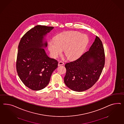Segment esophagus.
I'll return each mask as SVG.
<instances>
[{"label":"esophagus","instance_id":"esophagus-1","mask_svg":"<svg viewBox=\"0 0 124 124\" xmlns=\"http://www.w3.org/2000/svg\"><path fill=\"white\" fill-rule=\"evenodd\" d=\"M64 62H63V61H59V63H58V66L63 65H64Z\"/></svg>","mask_w":124,"mask_h":124}]
</instances>
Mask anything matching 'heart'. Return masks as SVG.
Wrapping results in <instances>:
<instances>
[{
    "label": "heart",
    "mask_w": 124,
    "mask_h": 124,
    "mask_svg": "<svg viewBox=\"0 0 124 124\" xmlns=\"http://www.w3.org/2000/svg\"><path fill=\"white\" fill-rule=\"evenodd\" d=\"M87 36L76 31H66L58 35L55 40H50L48 49L51 56L55 58L64 53L70 60L79 57L86 46Z\"/></svg>",
    "instance_id": "1"
}]
</instances>
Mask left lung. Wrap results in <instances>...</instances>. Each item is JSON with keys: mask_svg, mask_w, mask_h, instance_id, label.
<instances>
[{"mask_svg": "<svg viewBox=\"0 0 124 124\" xmlns=\"http://www.w3.org/2000/svg\"><path fill=\"white\" fill-rule=\"evenodd\" d=\"M105 59L103 44L100 39L96 36L89 50L76 60L65 64V85L76 92L88 89L100 76L104 68Z\"/></svg>", "mask_w": 124, "mask_h": 124, "instance_id": "8db88e82", "label": "left lung"}]
</instances>
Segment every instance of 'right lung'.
<instances>
[{
  "instance_id": "1",
  "label": "right lung",
  "mask_w": 124,
  "mask_h": 124,
  "mask_svg": "<svg viewBox=\"0 0 124 124\" xmlns=\"http://www.w3.org/2000/svg\"><path fill=\"white\" fill-rule=\"evenodd\" d=\"M54 27L37 25L24 35L18 47L16 69L24 84L32 90H40L47 86L57 60L48 56L44 48L47 42L44 37Z\"/></svg>"
}]
</instances>
